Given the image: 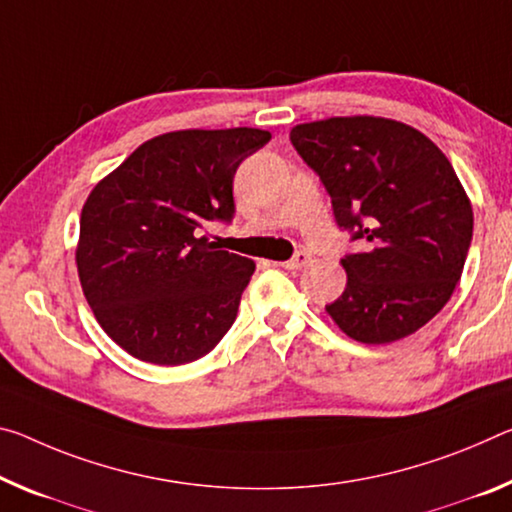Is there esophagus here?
<instances>
[{"mask_svg": "<svg viewBox=\"0 0 512 512\" xmlns=\"http://www.w3.org/2000/svg\"><path fill=\"white\" fill-rule=\"evenodd\" d=\"M312 262V255L307 253V250H298V253L289 259V262H285L282 266H285V269H289V271H298V269H303V266H307Z\"/></svg>", "mask_w": 512, "mask_h": 512, "instance_id": "34e87169", "label": "esophagus"}]
</instances>
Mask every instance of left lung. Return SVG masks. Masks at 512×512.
<instances>
[{"label": "left lung", "instance_id": "obj_1", "mask_svg": "<svg viewBox=\"0 0 512 512\" xmlns=\"http://www.w3.org/2000/svg\"><path fill=\"white\" fill-rule=\"evenodd\" d=\"M291 145L326 186L339 230L344 294L326 305L348 337L389 344L426 326L456 289L474 214L437 145L396 120L330 118L291 129Z\"/></svg>", "mask_w": 512, "mask_h": 512}]
</instances>
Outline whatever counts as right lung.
Listing matches in <instances>:
<instances>
[{
  "label": "right lung",
  "instance_id": "right-lung-1",
  "mask_svg": "<svg viewBox=\"0 0 512 512\" xmlns=\"http://www.w3.org/2000/svg\"><path fill=\"white\" fill-rule=\"evenodd\" d=\"M269 141L250 127L170 132L91 191L79 221L81 289L129 355L177 367L232 328L255 264L198 234L209 221L232 223L234 173Z\"/></svg>",
  "mask_w": 512,
  "mask_h": 512
}]
</instances>
